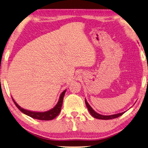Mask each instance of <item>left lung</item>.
Wrapping results in <instances>:
<instances>
[{"instance_id": "1", "label": "left lung", "mask_w": 148, "mask_h": 148, "mask_svg": "<svg viewBox=\"0 0 148 148\" xmlns=\"http://www.w3.org/2000/svg\"><path fill=\"white\" fill-rule=\"evenodd\" d=\"M85 103L86 104V106H87L89 111L91 113V115L93 116L94 118L95 119H102V120H110V119H115L117 118L119 116L122 115L124 114V113H118V114H115V115H100V114L97 113V112H95L92 108L90 106V104H88L87 100H85Z\"/></svg>"}]
</instances>
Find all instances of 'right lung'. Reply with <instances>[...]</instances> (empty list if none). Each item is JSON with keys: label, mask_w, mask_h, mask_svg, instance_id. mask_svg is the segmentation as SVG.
Here are the masks:
<instances>
[{"label": "right lung", "mask_w": 148, "mask_h": 148, "mask_svg": "<svg viewBox=\"0 0 148 148\" xmlns=\"http://www.w3.org/2000/svg\"><path fill=\"white\" fill-rule=\"evenodd\" d=\"M66 93V90L64 91L62 94L60 95V99L58 100V102H57V105L55 106L48 111L46 112H34V111H31L28 110H26L24 109L21 108L19 106L16 104L15 100L12 98L14 103H15V106L19 110L22 111V113L26 114V115L31 116L32 118L38 119V120H42V121H50V120H53L55 119L56 116L59 114L60 111L61 110V108H62V102H63V99L64 97V95Z\"/></svg>", "instance_id": "1"}]
</instances>
